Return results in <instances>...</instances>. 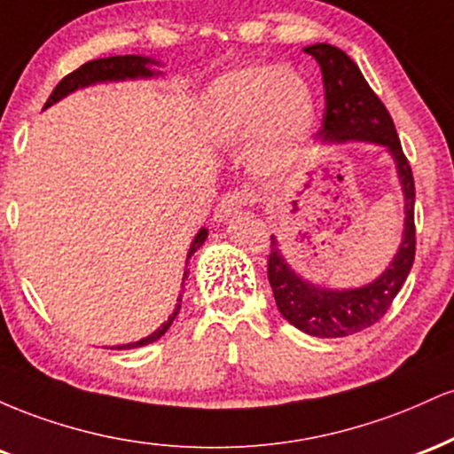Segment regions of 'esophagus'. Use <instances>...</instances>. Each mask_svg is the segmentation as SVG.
I'll list each match as a JSON object with an SVG mask.
<instances>
[{
  "mask_svg": "<svg viewBox=\"0 0 454 454\" xmlns=\"http://www.w3.org/2000/svg\"><path fill=\"white\" fill-rule=\"evenodd\" d=\"M252 200H254L252 194H249V192H245V190H232V192H228V194L222 196L220 205H217V209H215V222L228 220V217H231L234 211L241 209L243 205H247V202H252Z\"/></svg>",
  "mask_w": 454,
  "mask_h": 454,
  "instance_id": "esophagus-1",
  "label": "esophagus"
}]
</instances>
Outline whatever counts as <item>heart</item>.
<instances>
[{
  "label": "heart",
  "mask_w": 454,
  "mask_h": 454,
  "mask_svg": "<svg viewBox=\"0 0 454 454\" xmlns=\"http://www.w3.org/2000/svg\"><path fill=\"white\" fill-rule=\"evenodd\" d=\"M314 96L288 67H239L217 78L205 98L207 129L220 143L249 138L254 166L286 173L314 129Z\"/></svg>",
  "instance_id": "b5f03b06"
}]
</instances>
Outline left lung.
Listing matches in <instances>:
<instances>
[{
	"label": "left lung",
	"mask_w": 454,
	"mask_h": 454,
	"mask_svg": "<svg viewBox=\"0 0 454 454\" xmlns=\"http://www.w3.org/2000/svg\"><path fill=\"white\" fill-rule=\"evenodd\" d=\"M305 53L316 57L325 81L326 104L317 137L322 143L369 140V143L384 145L397 161L401 190L405 196V228L397 256L376 281L363 288L328 290L301 279L281 256L278 243L270 237L267 273L281 316L307 335L346 337L376 325L393 305L403 281L408 279L416 254V187L393 117L364 81L358 66L333 44H311L307 46Z\"/></svg>",
	"instance_id": "1"
}]
</instances>
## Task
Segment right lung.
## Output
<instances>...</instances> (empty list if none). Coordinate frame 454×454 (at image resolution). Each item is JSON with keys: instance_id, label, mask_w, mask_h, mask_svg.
<instances>
[{"instance_id": "1", "label": "right lung", "mask_w": 454, "mask_h": 454, "mask_svg": "<svg viewBox=\"0 0 454 454\" xmlns=\"http://www.w3.org/2000/svg\"><path fill=\"white\" fill-rule=\"evenodd\" d=\"M149 64L151 59L149 57H140V55H114V57H102V59H91L87 61V64H82L81 67H76L74 72H70V74L61 78L59 82H57V87L53 90V93L49 96V100H46L44 108H49L51 104L59 102L61 98L67 96V93H72L78 87H87V85H93V82H104V81H126V78H147V76H153L155 72L149 70ZM155 64V61H153ZM207 239V231L202 228L200 232L196 234L194 243H192L190 252H187V258L194 256V252L198 247H200L202 243H205ZM187 275H190V269L185 267V273H184V281L187 279ZM179 305H176V309L173 311V316L168 317V320L161 325L158 331L151 333L149 337H145V340L140 341H134V343H126V346H117V350H129V348H140V346H147V343L160 340L161 335H164L166 331H168L170 325H173V320L179 314L181 309V296L179 299Z\"/></svg>"}]
</instances>
